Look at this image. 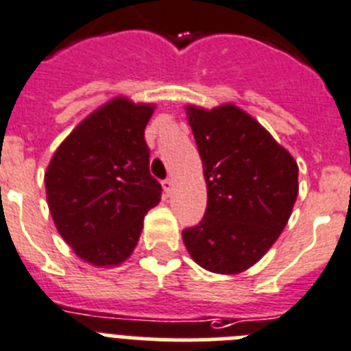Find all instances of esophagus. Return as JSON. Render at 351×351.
I'll use <instances>...</instances> for the list:
<instances>
[{
  "label": "esophagus",
  "instance_id": "34e87169",
  "mask_svg": "<svg viewBox=\"0 0 351 351\" xmlns=\"http://www.w3.org/2000/svg\"><path fill=\"white\" fill-rule=\"evenodd\" d=\"M161 184H163L165 193H172V190H173V181H172V179H165V181L161 182Z\"/></svg>",
  "mask_w": 351,
  "mask_h": 351
}]
</instances>
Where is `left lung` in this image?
Wrapping results in <instances>:
<instances>
[{
    "instance_id": "1",
    "label": "left lung",
    "mask_w": 351,
    "mask_h": 351,
    "mask_svg": "<svg viewBox=\"0 0 351 351\" xmlns=\"http://www.w3.org/2000/svg\"><path fill=\"white\" fill-rule=\"evenodd\" d=\"M186 117L204 167L208 208L199 226L182 230V241L208 271L241 274L268 252L291 217L298 165L234 104H188Z\"/></svg>"
}]
</instances>
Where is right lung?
I'll use <instances>...</instances> for the list:
<instances>
[{
  "label": "right lung",
  "mask_w": 351,
  "mask_h": 351,
  "mask_svg": "<svg viewBox=\"0 0 351 351\" xmlns=\"http://www.w3.org/2000/svg\"><path fill=\"white\" fill-rule=\"evenodd\" d=\"M154 104L113 97L74 128L47 165L46 197L56 230L99 268L133 254L143 217L161 200L143 131Z\"/></svg>",
  "instance_id": "right-lung-1"
}]
</instances>
